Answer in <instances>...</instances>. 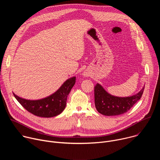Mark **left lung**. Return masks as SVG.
Segmentation results:
<instances>
[{"mask_svg": "<svg viewBox=\"0 0 160 160\" xmlns=\"http://www.w3.org/2000/svg\"><path fill=\"white\" fill-rule=\"evenodd\" d=\"M144 87L130 97L119 98L110 95L98 83L94 87L95 106L98 111L106 116L120 115L127 112L142 97Z\"/></svg>", "mask_w": 160, "mask_h": 160, "instance_id": "left-lung-1", "label": "left lung"}]
</instances>
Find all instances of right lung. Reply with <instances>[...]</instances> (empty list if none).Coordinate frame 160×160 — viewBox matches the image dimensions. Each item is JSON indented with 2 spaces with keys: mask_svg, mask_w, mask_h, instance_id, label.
Wrapping results in <instances>:
<instances>
[{
  "mask_svg": "<svg viewBox=\"0 0 160 160\" xmlns=\"http://www.w3.org/2000/svg\"><path fill=\"white\" fill-rule=\"evenodd\" d=\"M76 77L67 80L52 95L40 100L31 101L21 98L14 93V96L21 105L33 115L51 118L56 117L64 109L68 95L75 83Z\"/></svg>",
  "mask_w": 160,
  "mask_h": 160,
  "instance_id": "1",
  "label": "right lung"
}]
</instances>
